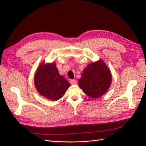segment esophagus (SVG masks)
<instances>
[{
  "label": "esophagus",
  "instance_id": "esophagus-1",
  "mask_svg": "<svg viewBox=\"0 0 146 146\" xmlns=\"http://www.w3.org/2000/svg\"><path fill=\"white\" fill-rule=\"evenodd\" d=\"M69 82H70V83L71 84V85H74V84H76L77 83V80H70V81H69Z\"/></svg>",
  "mask_w": 146,
  "mask_h": 146
}]
</instances>
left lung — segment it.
<instances>
[{
    "label": "left lung",
    "mask_w": 146,
    "mask_h": 146,
    "mask_svg": "<svg viewBox=\"0 0 146 146\" xmlns=\"http://www.w3.org/2000/svg\"><path fill=\"white\" fill-rule=\"evenodd\" d=\"M111 74L104 61L100 60L87 66L78 82L80 88L91 98L103 96L111 85Z\"/></svg>",
    "instance_id": "obj_1"
}]
</instances>
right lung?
<instances>
[{"label":"right lung","instance_id":"add662e5","mask_svg":"<svg viewBox=\"0 0 146 146\" xmlns=\"http://www.w3.org/2000/svg\"><path fill=\"white\" fill-rule=\"evenodd\" d=\"M35 85L39 94L52 100H58L63 96L70 84L58 73L54 63H42L34 77Z\"/></svg>","mask_w":146,"mask_h":146}]
</instances>
